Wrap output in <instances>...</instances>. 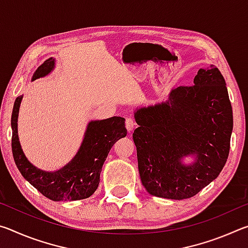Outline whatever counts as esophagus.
I'll use <instances>...</instances> for the list:
<instances>
[{
    "mask_svg": "<svg viewBox=\"0 0 248 248\" xmlns=\"http://www.w3.org/2000/svg\"><path fill=\"white\" fill-rule=\"evenodd\" d=\"M125 128H127L128 132H131L134 128V121L132 118H125Z\"/></svg>",
    "mask_w": 248,
    "mask_h": 248,
    "instance_id": "1",
    "label": "esophagus"
}]
</instances>
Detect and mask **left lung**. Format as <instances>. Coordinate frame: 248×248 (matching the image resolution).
I'll return each instance as SVG.
<instances>
[{
  "instance_id": "8db88e82",
  "label": "left lung",
  "mask_w": 248,
  "mask_h": 248,
  "mask_svg": "<svg viewBox=\"0 0 248 248\" xmlns=\"http://www.w3.org/2000/svg\"><path fill=\"white\" fill-rule=\"evenodd\" d=\"M194 84L134 110L138 167L152 196L191 198L219 176L228 159L233 112L223 75L215 65L199 69ZM189 156L194 162L185 165Z\"/></svg>"
}]
</instances>
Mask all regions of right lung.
<instances>
[{"mask_svg": "<svg viewBox=\"0 0 248 248\" xmlns=\"http://www.w3.org/2000/svg\"><path fill=\"white\" fill-rule=\"evenodd\" d=\"M56 59L49 58L33 73L31 81L45 78L54 69ZM23 95L15 99L11 125L12 151L20 174L37 190L52 201H74L89 198L97 189L100 171L112 145L127 136L124 118L111 117L92 120L87 124L78 153L62 169L47 171L37 169L28 161L19 143L17 119Z\"/></svg>", "mask_w": 248, "mask_h": 248, "instance_id": "add662e5", "label": "right lung"}]
</instances>
